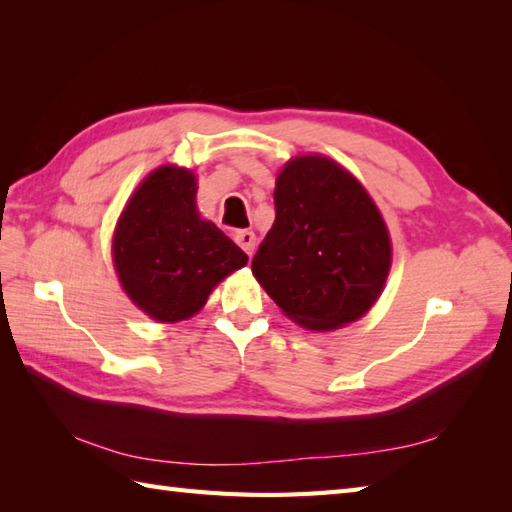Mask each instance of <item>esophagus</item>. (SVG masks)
Masks as SVG:
<instances>
[{
  "label": "esophagus",
  "instance_id": "obj_1",
  "mask_svg": "<svg viewBox=\"0 0 512 512\" xmlns=\"http://www.w3.org/2000/svg\"><path fill=\"white\" fill-rule=\"evenodd\" d=\"M235 242L242 246L246 255H253V248H255V233L253 231H237Z\"/></svg>",
  "mask_w": 512,
  "mask_h": 512
}]
</instances>
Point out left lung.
Returning a JSON list of instances; mask_svg holds the SVG:
<instances>
[{
    "instance_id": "obj_1",
    "label": "left lung",
    "mask_w": 512,
    "mask_h": 512,
    "mask_svg": "<svg viewBox=\"0 0 512 512\" xmlns=\"http://www.w3.org/2000/svg\"><path fill=\"white\" fill-rule=\"evenodd\" d=\"M391 266L383 215L350 171L325 156L292 158L275 187V224L253 275L288 319L328 332L374 306Z\"/></svg>"
}]
</instances>
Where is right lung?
Returning a JSON list of instances; mask_svg holds the SVG:
<instances>
[{
    "label": "right lung",
    "instance_id": "add662e5",
    "mask_svg": "<svg viewBox=\"0 0 512 512\" xmlns=\"http://www.w3.org/2000/svg\"><path fill=\"white\" fill-rule=\"evenodd\" d=\"M198 180L189 169L151 171L116 224L112 255L136 306L160 323L193 317L213 288L248 257L213 222L200 217Z\"/></svg>",
    "mask_w": 512,
    "mask_h": 512
}]
</instances>
